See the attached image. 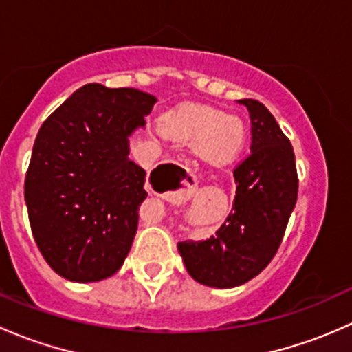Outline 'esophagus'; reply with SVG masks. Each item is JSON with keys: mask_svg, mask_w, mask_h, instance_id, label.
I'll use <instances>...</instances> for the list:
<instances>
[{"mask_svg": "<svg viewBox=\"0 0 352 352\" xmlns=\"http://www.w3.org/2000/svg\"><path fill=\"white\" fill-rule=\"evenodd\" d=\"M168 166H170V168H177V170H180V172H182L184 175H186V177H184V179L180 180V182H179V186H177L175 189L163 190V192H162L163 196H165L166 199H170V201H172V199H173V201H175V199L182 197L184 194H186V192H190V190H194V189H196V180H194L192 177L189 175V173H186V172H184V170H182V165H179V163H177V165H175V162H173L172 165H168ZM148 189H150L151 192H153V189H151V186H150V184H148Z\"/></svg>", "mask_w": 352, "mask_h": 352, "instance_id": "1", "label": "esophagus"}]
</instances>
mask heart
I'll list each match as a JSON object with an SVG mask.
<instances>
[{
	"label": "heart",
	"mask_w": 352,
	"mask_h": 352,
	"mask_svg": "<svg viewBox=\"0 0 352 352\" xmlns=\"http://www.w3.org/2000/svg\"><path fill=\"white\" fill-rule=\"evenodd\" d=\"M166 127L180 140L196 141L201 158L214 165L235 160L247 138L242 119L204 105L179 110L166 119Z\"/></svg>",
	"instance_id": "obj_1"
}]
</instances>
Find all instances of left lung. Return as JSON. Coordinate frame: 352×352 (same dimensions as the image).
<instances>
[{
    "mask_svg": "<svg viewBox=\"0 0 352 352\" xmlns=\"http://www.w3.org/2000/svg\"><path fill=\"white\" fill-rule=\"evenodd\" d=\"M252 124L250 155L233 170L232 212L206 240L179 242L187 272L211 287H235L264 271L278 252L296 206L293 146L261 102L245 98Z\"/></svg>",
    "mask_w": 352,
    "mask_h": 352,
    "instance_id": "left-lung-1",
    "label": "left lung"
}]
</instances>
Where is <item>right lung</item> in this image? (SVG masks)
I'll return each instance as SVG.
<instances>
[{"mask_svg":"<svg viewBox=\"0 0 352 352\" xmlns=\"http://www.w3.org/2000/svg\"><path fill=\"white\" fill-rule=\"evenodd\" d=\"M156 97L88 83L38 129L25 175L32 235L65 279L94 283L124 264L138 230L146 172L129 160V136Z\"/></svg>","mask_w":352,"mask_h":352,"instance_id":"1","label":"right lung"}]
</instances>
